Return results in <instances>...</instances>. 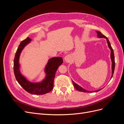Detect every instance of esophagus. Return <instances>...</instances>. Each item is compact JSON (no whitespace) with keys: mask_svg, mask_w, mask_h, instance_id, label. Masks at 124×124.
<instances>
[{"mask_svg":"<svg viewBox=\"0 0 124 124\" xmlns=\"http://www.w3.org/2000/svg\"><path fill=\"white\" fill-rule=\"evenodd\" d=\"M65 61L66 62H69L70 59H69V58L68 56H66V57H65Z\"/></svg>","mask_w":124,"mask_h":124,"instance_id":"esophagus-1","label":"esophagus"}]
</instances>
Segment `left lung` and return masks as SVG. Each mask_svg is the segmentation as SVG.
Wrapping results in <instances>:
<instances>
[{"mask_svg": "<svg viewBox=\"0 0 124 124\" xmlns=\"http://www.w3.org/2000/svg\"><path fill=\"white\" fill-rule=\"evenodd\" d=\"M96 32L97 33V36H98L99 38H106L107 39V42H108V46L109 47V48L111 49V60H112V77L111 78L113 77V75L114 73V69H115V58H114V52H113V48H112L111 46V44L109 42V40L108 39V38L107 37H106L105 36H104L102 33L100 32V31H96ZM72 83L73 84L74 87H75L77 90L78 91H80V92H87V93H91L92 92H89L86 91V90L82 88L81 87H80V86H78V84H76L74 83L73 81H72ZM100 91V89L98 90V91H95L96 92H98Z\"/></svg>", "mask_w": 124, "mask_h": 124, "instance_id": "8db88e82", "label": "left lung"}]
</instances>
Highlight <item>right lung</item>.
<instances>
[{
    "mask_svg": "<svg viewBox=\"0 0 124 124\" xmlns=\"http://www.w3.org/2000/svg\"><path fill=\"white\" fill-rule=\"evenodd\" d=\"M31 41V39L27 37L22 41L18 46L14 59V73L18 83L26 92L33 95H43L53 89L56 72L58 67L62 63V57H53L48 61L45 69L46 76V78L42 82L34 83L29 82L20 72L18 61L22 50Z\"/></svg>",
    "mask_w": 124,
    "mask_h": 124,
    "instance_id": "right-lung-1",
    "label": "right lung"
}]
</instances>
